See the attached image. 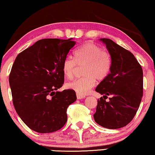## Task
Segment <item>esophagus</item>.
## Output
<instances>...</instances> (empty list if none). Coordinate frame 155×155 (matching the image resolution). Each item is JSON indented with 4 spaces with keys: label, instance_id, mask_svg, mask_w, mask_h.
<instances>
[{
    "label": "esophagus",
    "instance_id": "1",
    "mask_svg": "<svg viewBox=\"0 0 155 155\" xmlns=\"http://www.w3.org/2000/svg\"><path fill=\"white\" fill-rule=\"evenodd\" d=\"M76 95H77V98L78 99H83V98H84L85 97H86V96H83V95H80V94H76Z\"/></svg>",
    "mask_w": 155,
    "mask_h": 155
}]
</instances>
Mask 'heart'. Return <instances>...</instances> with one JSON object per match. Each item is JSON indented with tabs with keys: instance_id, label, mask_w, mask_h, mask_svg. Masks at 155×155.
Returning a JSON list of instances; mask_svg holds the SVG:
<instances>
[{
	"instance_id": "obj_1",
	"label": "heart",
	"mask_w": 155,
	"mask_h": 155,
	"mask_svg": "<svg viewBox=\"0 0 155 155\" xmlns=\"http://www.w3.org/2000/svg\"><path fill=\"white\" fill-rule=\"evenodd\" d=\"M74 59L75 61L71 58H66L63 62L62 71L66 78L72 79L76 65L84 66L82 69L84 77L66 84L67 88L80 95L88 93L95 85L96 79L104 80L110 71V56L100 46L92 42H87L78 48L74 52Z\"/></svg>"
}]
</instances>
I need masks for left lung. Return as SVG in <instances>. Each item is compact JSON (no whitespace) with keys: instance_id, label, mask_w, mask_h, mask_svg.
<instances>
[{"instance_id":"1","label":"left lung","mask_w":155,"mask_h":155,"mask_svg":"<svg viewBox=\"0 0 155 155\" xmlns=\"http://www.w3.org/2000/svg\"><path fill=\"white\" fill-rule=\"evenodd\" d=\"M111 58L110 73L96 88L104 95L98 99L95 122L103 127L116 129L133 120L143 93V69L131 51L108 38H101ZM110 95L108 102L105 99Z\"/></svg>"}]
</instances>
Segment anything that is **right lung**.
I'll list each match as a JSON object with an SVG mask.
<instances>
[{"mask_svg": "<svg viewBox=\"0 0 155 155\" xmlns=\"http://www.w3.org/2000/svg\"><path fill=\"white\" fill-rule=\"evenodd\" d=\"M75 45L72 38L42 39L15 60L9 75L13 105L33 131L51 133L66 123L67 108L77 96L72 89H57L64 82L63 62Z\"/></svg>", "mask_w": 155, "mask_h": 155, "instance_id": "1", "label": "right lung"}]
</instances>
